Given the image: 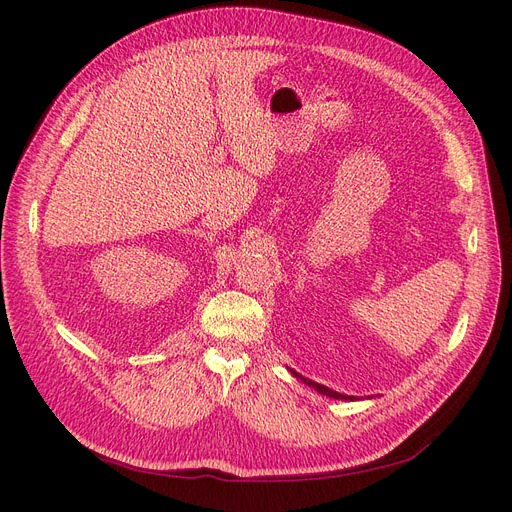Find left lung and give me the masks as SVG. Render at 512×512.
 <instances>
[{"instance_id": "obj_1", "label": "left lung", "mask_w": 512, "mask_h": 512, "mask_svg": "<svg viewBox=\"0 0 512 512\" xmlns=\"http://www.w3.org/2000/svg\"><path fill=\"white\" fill-rule=\"evenodd\" d=\"M290 373L294 375V378L297 380H301L303 384H307L309 388H313V390H317L319 394H324V396H330V398H336V400H359V396H348V394H340V392H336V390H332V388H328V386H324V384H317V382H313V380H307V378H303L301 373H297L294 369H290ZM371 398V396H369Z\"/></svg>"}]
</instances>
